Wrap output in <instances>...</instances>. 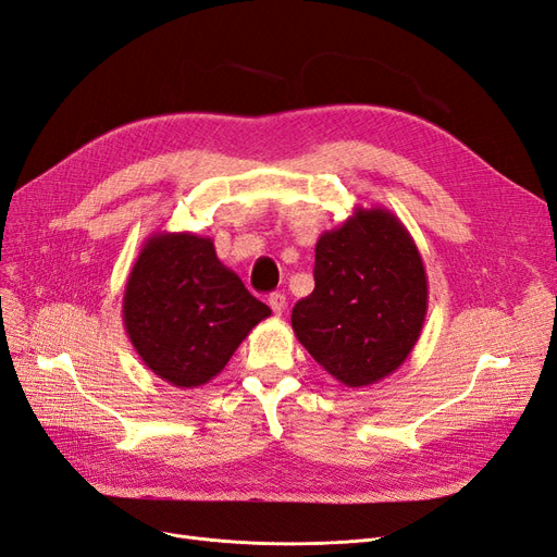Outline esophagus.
Segmentation results:
<instances>
[{
  "label": "esophagus",
  "mask_w": 557,
  "mask_h": 557,
  "mask_svg": "<svg viewBox=\"0 0 557 557\" xmlns=\"http://www.w3.org/2000/svg\"><path fill=\"white\" fill-rule=\"evenodd\" d=\"M269 307H272V311L276 315H283L285 307H288V299H285L283 293H274V295H269Z\"/></svg>",
  "instance_id": "1"
}]
</instances>
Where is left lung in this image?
I'll return each instance as SVG.
<instances>
[{"label": "left lung", "instance_id": "1", "mask_svg": "<svg viewBox=\"0 0 557 557\" xmlns=\"http://www.w3.org/2000/svg\"><path fill=\"white\" fill-rule=\"evenodd\" d=\"M315 288L293 309V330L311 358L346 387L383 381L423 332L428 274L409 230L383 207H356L320 234Z\"/></svg>", "mask_w": 557, "mask_h": 557}]
</instances>
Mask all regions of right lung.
<instances>
[{"label": "right lung", "instance_id": "right-lung-1", "mask_svg": "<svg viewBox=\"0 0 557 557\" xmlns=\"http://www.w3.org/2000/svg\"><path fill=\"white\" fill-rule=\"evenodd\" d=\"M272 309L215 256L209 237L156 232L125 283L123 323L134 350L162 381L199 387L218 376Z\"/></svg>", "mask_w": 557, "mask_h": 557}]
</instances>
